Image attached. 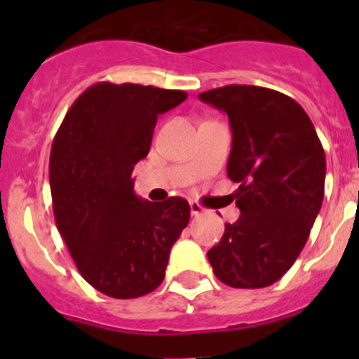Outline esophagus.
Masks as SVG:
<instances>
[{"label": "esophagus", "mask_w": 359, "mask_h": 359, "mask_svg": "<svg viewBox=\"0 0 359 359\" xmlns=\"http://www.w3.org/2000/svg\"><path fill=\"white\" fill-rule=\"evenodd\" d=\"M190 212H192V215H201L205 210L198 201H190Z\"/></svg>", "instance_id": "esophagus-1"}]
</instances>
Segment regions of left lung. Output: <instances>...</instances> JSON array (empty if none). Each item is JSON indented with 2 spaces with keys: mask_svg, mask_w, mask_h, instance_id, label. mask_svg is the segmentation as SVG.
<instances>
[{
  "mask_svg": "<svg viewBox=\"0 0 359 359\" xmlns=\"http://www.w3.org/2000/svg\"><path fill=\"white\" fill-rule=\"evenodd\" d=\"M231 128L226 172L241 217L207 257L219 280L257 290L284 277L323 201L325 152L302 106L280 91L230 84L199 93Z\"/></svg>",
  "mask_w": 359,
  "mask_h": 359,
  "instance_id": "1",
  "label": "left lung"
}]
</instances>
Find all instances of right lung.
I'll list each match as a JSON object with an SVG mask.
<instances>
[{"label": "right lung", "mask_w": 359, "mask_h": 359, "mask_svg": "<svg viewBox=\"0 0 359 359\" xmlns=\"http://www.w3.org/2000/svg\"><path fill=\"white\" fill-rule=\"evenodd\" d=\"M185 91L97 82L72 104L50 154L53 215L79 273L100 293L138 298L161 284L189 224L187 199L136 198L133 167L149 154L158 115Z\"/></svg>", "instance_id": "obj_1"}]
</instances>
